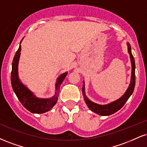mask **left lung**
<instances>
[{
	"label": "left lung",
	"instance_id": "left-lung-1",
	"mask_svg": "<svg viewBox=\"0 0 147 147\" xmlns=\"http://www.w3.org/2000/svg\"><path fill=\"white\" fill-rule=\"evenodd\" d=\"M127 48H128V53L129 54L131 63V82L127 91L125 92L124 94L122 96L121 98H118V100L113 101L110 103L107 104V105H98V104L95 103L90 100L86 96V93H85V86L84 81H83V88H82V92L84 95V98L85 102L87 104L88 107L91 111L96 114L100 115V116H109L114 113L116 112L119 110L120 109L123 107L125 103L127 101L131 95L132 94L134 90L136 84V75H135V60H134V56L131 53V49L129 43H127Z\"/></svg>",
	"mask_w": 147,
	"mask_h": 147
}]
</instances>
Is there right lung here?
<instances>
[{
    "mask_svg": "<svg viewBox=\"0 0 147 147\" xmlns=\"http://www.w3.org/2000/svg\"><path fill=\"white\" fill-rule=\"evenodd\" d=\"M21 42H22V40L20 44H21ZM20 51L21 45H20L16 53L13 62H12L11 82L13 90L22 105L29 112L35 113V114H42V113L47 112L51 109L57 101L60 86L62 84L68 72H66L61 74L57 79L55 84V94L53 96L50 98H39L35 96L32 92L30 91L19 79L18 68Z\"/></svg>",
    "mask_w": 147,
    "mask_h": 147,
    "instance_id": "1",
    "label": "right lung"
}]
</instances>
